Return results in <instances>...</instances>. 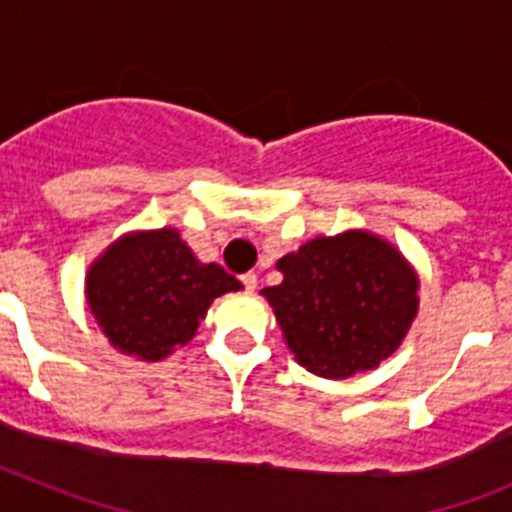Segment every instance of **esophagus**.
<instances>
[{"instance_id": "34e87169", "label": "esophagus", "mask_w": 512, "mask_h": 512, "mask_svg": "<svg viewBox=\"0 0 512 512\" xmlns=\"http://www.w3.org/2000/svg\"><path fill=\"white\" fill-rule=\"evenodd\" d=\"M241 282H243V287H246V292H253V289H256V284H259V279H256V274H253V271H246V274L241 277Z\"/></svg>"}]
</instances>
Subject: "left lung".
Here are the masks:
<instances>
[{
	"instance_id": "obj_1",
	"label": "left lung",
	"mask_w": 512,
	"mask_h": 512,
	"mask_svg": "<svg viewBox=\"0 0 512 512\" xmlns=\"http://www.w3.org/2000/svg\"><path fill=\"white\" fill-rule=\"evenodd\" d=\"M264 289L287 346L307 372L346 379L400 346L418 312V279L390 243L369 233L315 238L279 261Z\"/></svg>"
}]
</instances>
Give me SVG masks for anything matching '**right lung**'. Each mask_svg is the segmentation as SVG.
<instances>
[{
  "label": "right lung",
  "mask_w": 512,
  "mask_h": 512,
  "mask_svg": "<svg viewBox=\"0 0 512 512\" xmlns=\"http://www.w3.org/2000/svg\"><path fill=\"white\" fill-rule=\"evenodd\" d=\"M241 289L223 266L200 264L171 228L122 238L89 269L87 300L104 336L146 361L192 341L215 297Z\"/></svg>",
  "instance_id": "1"
}]
</instances>
